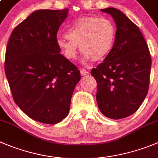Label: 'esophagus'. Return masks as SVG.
Segmentation results:
<instances>
[{
  "label": "esophagus",
  "mask_w": 158,
  "mask_h": 158,
  "mask_svg": "<svg viewBox=\"0 0 158 158\" xmlns=\"http://www.w3.org/2000/svg\"><path fill=\"white\" fill-rule=\"evenodd\" d=\"M80 74L82 76H89V71L86 70V69H80Z\"/></svg>",
  "instance_id": "1"
}]
</instances>
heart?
<instances>
[{
    "mask_svg": "<svg viewBox=\"0 0 158 158\" xmlns=\"http://www.w3.org/2000/svg\"><path fill=\"white\" fill-rule=\"evenodd\" d=\"M115 39V26L105 18L86 16L77 19L67 26L66 36L57 40V45L66 58L75 60L78 49L83 61H97L107 56Z\"/></svg>",
    "mask_w": 158,
    "mask_h": 158,
    "instance_id": "1",
    "label": "heart"
}]
</instances>
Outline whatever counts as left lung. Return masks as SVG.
Returning a JSON list of instances; mask_svg holds the SVG:
<instances>
[{"mask_svg":"<svg viewBox=\"0 0 158 158\" xmlns=\"http://www.w3.org/2000/svg\"><path fill=\"white\" fill-rule=\"evenodd\" d=\"M116 24L114 45L104 61L91 70L97 82V105L104 115L121 119L135 113L148 92L151 57L139 27L118 9H101Z\"/></svg>","mask_w":158,"mask_h":158,"instance_id":"obj_1","label":"left lung"}]
</instances>
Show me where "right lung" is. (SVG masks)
<instances>
[{
	"label": "right lung",
	"instance_id": "add662e5",
	"mask_svg": "<svg viewBox=\"0 0 158 158\" xmlns=\"http://www.w3.org/2000/svg\"><path fill=\"white\" fill-rule=\"evenodd\" d=\"M69 9L37 10L11 32L4 70L15 102L36 122L57 124L67 117L80 80L77 67L60 54L57 32Z\"/></svg>",
	"mask_w": 158,
	"mask_h": 158
}]
</instances>
